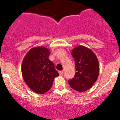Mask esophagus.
Returning a JSON list of instances; mask_svg holds the SVG:
<instances>
[{
	"label": "esophagus",
	"mask_w": 120,
	"mask_h": 120,
	"mask_svg": "<svg viewBox=\"0 0 120 120\" xmlns=\"http://www.w3.org/2000/svg\"><path fill=\"white\" fill-rule=\"evenodd\" d=\"M63 72H64V70H61V71H59V74L60 75H62L63 74Z\"/></svg>",
	"instance_id": "obj_1"
}]
</instances>
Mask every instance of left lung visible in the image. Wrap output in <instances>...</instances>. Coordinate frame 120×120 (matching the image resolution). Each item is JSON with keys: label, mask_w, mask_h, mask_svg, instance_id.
I'll list each match as a JSON object with an SVG mask.
<instances>
[{"label": "left lung", "mask_w": 120, "mask_h": 120, "mask_svg": "<svg viewBox=\"0 0 120 120\" xmlns=\"http://www.w3.org/2000/svg\"><path fill=\"white\" fill-rule=\"evenodd\" d=\"M71 54L75 60V74L68 82L72 89L82 92L90 89L97 80L99 62L95 53L82 46L75 48Z\"/></svg>", "instance_id": "obj_1"}]
</instances>
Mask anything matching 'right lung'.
<instances>
[{
  "label": "right lung",
  "mask_w": 120,
  "mask_h": 120,
  "mask_svg": "<svg viewBox=\"0 0 120 120\" xmlns=\"http://www.w3.org/2000/svg\"><path fill=\"white\" fill-rule=\"evenodd\" d=\"M50 54L49 50L45 47H36L31 49L23 60V79L37 94H43L50 90L54 78L59 75L54 63L49 59Z\"/></svg>",
  "instance_id": "right-lung-1"
}]
</instances>
